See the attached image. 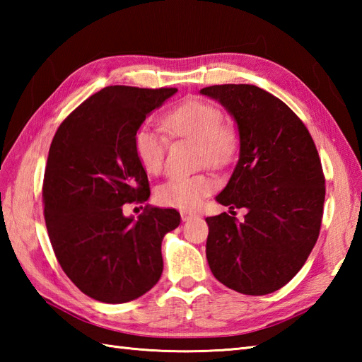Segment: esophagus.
<instances>
[{
  "label": "esophagus",
  "instance_id": "34e87169",
  "mask_svg": "<svg viewBox=\"0 0 362 362\" xmlns=\"http://www.w3.org/2000/svg\"><path fill=\"white\" fill-rule=\"evenodd\" d=\"M180 216H182V221H183V222H188V221H191V219L197 218V213L188 211V210H182V211H180Z\"/></svg>",
  "mask_w": 362,
  "mask_h": 362
}]
</instances>
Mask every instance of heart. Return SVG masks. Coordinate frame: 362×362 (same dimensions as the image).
<instances>
[{
    "instance_id": "heart-1",
    "label": "heart",
    "mask_w": 362,
    "mask_h": 362,
    "mask_svg": "<svg viewBox=\"0 0 362 362\" xmlns=\"http://www.w3.org/2000/svg\"><path fill=\"white\" fill-rule=\"evenodd\" d=\"M218 105L189 99L169 112L163 118V127L174 138H185L197 143V160L201 165L222 168L232 161L240 146L236 129L222 122ZM168 138L163 130L143 126L136 130L134 151L146 173L158 174L165 165ZM216 187L210 174H174L160 183L156 191L157 202L174 209L193 210Z\"/></svg>"
}]
</instances>
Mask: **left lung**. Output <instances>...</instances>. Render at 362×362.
<instances>
[{
  "label": "left lung",
  "instance_id": "left-lung-1",
  "mask_svg": "<svg viewBox=\"0 0 362 362\" xmlns=\"http://www.w3.org/2000/svg\"><path fill=\"white\" fill-rule=\"evenodd\" d=\"M201 93L224 105L240 132V160L216 201L247 210L243 222L227 213L205 219L209 266L230 289L271 294L302 269L319 238L325 177L316 144L302 119L263 88L226 83Z\"/></svg>",
  "mask_w": 362,
  "mask_h": 362
}]
</instances>
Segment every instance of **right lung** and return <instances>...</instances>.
Returning a JSON list of instances; mask_svg holds the SVG:
<instances>
[{
  "label": "right lung",
  "mask_w": 362,
  "mask_h": 362,
  "mask_svg": "<svg viewBox=\"0 0 362 362\" xmlns=\"http://www.w3.org/2000/svg\"><path fill=\"white\" fill-rule=\"evenodd\" d=\"M175 91L105 87L68 115L52 138L42 193L49 241L68 279L99 302L141 297L163 272L161 241L179 227V211L148 206L134 219L122 205L149 199L134 138Z\"/></svg>",
  "instance_id": "right-lung-1"
}]
</instances>
